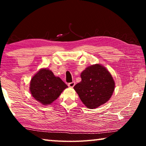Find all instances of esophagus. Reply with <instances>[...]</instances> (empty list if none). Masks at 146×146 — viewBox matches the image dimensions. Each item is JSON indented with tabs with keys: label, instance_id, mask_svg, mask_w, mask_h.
Masks as SVG:
<instances>
[{
	"label": "esophagus",
	"instance_id": "34e87169",
	"mask_svg": "<svg viewBox=\"0 0 146 146\" xmlns=\"http://www.w3.org/2000/svg\"><path fill=\"white\" fill-rule=\"evenodd\" d=\"M75 82H70V83L68 84V86H69V87H70V88H73L74 86H75Z\"/></svg>",
	"mask_w": 146,
	"mask_h": 146
}]
</instances>
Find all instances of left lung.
I'll return each instance as SVG.
<instances>
[{
    "instance_id": "1",
    "label": "left lung",
    "mask_w": 146,
    "mask_h": 146,
    "mask_svg": "<svg viewBox=\"0 0 146 146\" xmlns=\"http://www.w3.org/2000/svg\"><path fill=\"white\" fill-rule=\"evenodd\" d=\"M80 76L82 80L74 89L86 107L97 108L110 100L115 90V82L104 66L100 64L89 66Z\"/></svg>"
}]
</instances>
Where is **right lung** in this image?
<instances>
[{
  "label": "right lung",
  "mask_w": 146,
  "mask_h": 146,
  "mask_svg": "<svg viewBox=\"0 0 146 146\" xmlns=\"http://www.w3.org/2000/svg\"><path fill=\"white\" fill-rule=\"evenodd\" d=\"M68 86L61 79L47 69L38 71L30 82L33 97L44 105H49L57 98Z\"/></svg>",
  "instance_id": "obj_1"
}]
</instances>
